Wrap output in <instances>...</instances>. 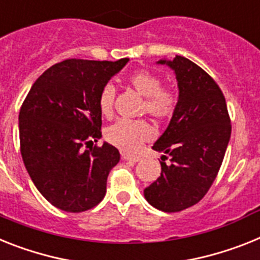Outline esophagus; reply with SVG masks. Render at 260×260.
<instances>
[{
  "mask_svg": "<svg viewBox=\"0 0 260 260\" xmlns=\"http://www.w3.org/2000/svg\"><path fill=\"white\" fill-rule=\"evenodd\" d=\"M121 158L124 161H134V162H139L141 160V157L139 156H129V154H121Z\"/></svg>",
  "mask_w": 260,
  "mask_h": 260,
  "instance_id": "esophagus-1",
  "label": "esophagus"
}]
</instances>
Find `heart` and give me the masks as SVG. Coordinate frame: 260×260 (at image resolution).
Returning a JSON list of instances; mask_svg holds the SVG:
<instances>
[{"instance_id":"b5f03b06","label":"heart","mask_w":260,"mask_h":260,"mask_svg":"<svg viewBox=\"0 0 260 260\" xmlns=\"http://www.w3.org/2000/svg\"><path fill=\"white\" fill-rule=\"evenodd\" d=\"M128 83L144 96L143 111L158 121L171 119L178 106L176 91L169 87H161V79L156 74L139 70L128 76ZM115 88L106 84L99 93V110L102 115L111 117L113 113ZM153 129L145 120H117L106 131L107 141L119 149L132 153L144 143L152 140Z\"/></svg>"}]
</instances>
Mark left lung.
Segmentation results:
<instances>
[{
	"mask_svg": "<svg viewBox=\"0 0 260 260\" xmlns=\"http://www.w3.org/2000/svg\"><path fill=\"white\" fill-rule=\"evenodd\" d=\"M174 70L178 106L152 149L161 157V176L145 187L153 208L167 213L198 204L217 177L231 135V121L223 93L205 70L184 56L160 60ZM170 158L167 164L165 160Z\"/></svg>",
	"mask_w": 260,
	"mask_h": 260,
	"instance_id": "left-lung-1",
	"label": "left lung"
}]
</instances>
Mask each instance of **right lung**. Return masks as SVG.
Returning <instances> with one entry per match:
<instances>
[{"label":"right lung","mask_w":260,"mask_h":260,"mask_svg":"<svg viewBox=\"0 0 260 260\" xmlns=\"http://www.w3.org/2000/svg\"><path fill=\"white\" fill-rule=\"evenodd\" d=\"M66 59L39 76L19 111V145L27 173L50 204L69 213L95 208L119 150L102 137L99 93L128 63Z\"/></svg>","instance_id":"obj_1"}]
</instances>
